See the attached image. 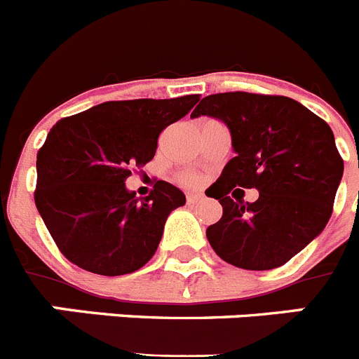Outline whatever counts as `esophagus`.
Returning <instances> with one entry per match:
<instances>
[{
	"label": "esophagus",
	"instance_id": "obj_1",
	"mask_svg": "<svg viewBox=\"0 0 359 359\" xmlns=\"http://www.w3.org/2000/svg\"><path fill=\"white\" fill-rule=\"evenodd\" d=\"M199 199H201V196L199 194H187V203H189V205H194V203H198Z\"/></svg>",
	"mask_w": 359,
	"mask_h": 359
}]
</instances>
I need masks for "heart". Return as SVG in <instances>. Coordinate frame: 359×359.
Wrapping results in <instances>:
<instances>
[{
    "mask_svg": "<svg viewBox=\"0 0 359 359\" xmlns=\"http://www.w3.org/2000/svg\"><path fill=\"white\" fill-rule=\"evenodd\" d=\"M180 182L187 187H199L201 185L203 180H201V176L196 172H183L182 176H180Z\"/></svg>",
    "mask_w": 359,
    "mask_h": 359,
    "instance_id": "obj_1",
    "label": "heart"
}]
</instances>
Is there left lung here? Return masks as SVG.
Wrapping results in <instances>:
<instances>
[{
  "label": "left lung",
  "mask_w": 359,
  "mask_h": 359,
  "mask_svg": "<svg viewBox=\"0 0 359 359\" xmlns=\"http://www.w3.org/2000/svg\"><path fill=\"white\" fill-rule=\"evenodd\" d=\"M201 115L226 123L236 151L208 189L223 205V217L207 228L208 243L237 268L286 264L332 214L344 160L331 128L293 98L244 91L208 95L190 116ZM236 186L257 188L259 199L231 200Z\"/></svg>",
  "instance_id": "left-lung-1"
}]
</instances>
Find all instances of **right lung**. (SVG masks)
I'll list each match as a JSON object with an SVG mask.
<instances>
[{
	"mask_svg": "<svg viewBox=\"0 0 359 359\" xmlns=\"http://www.w3.org/2000/svg\"><path fill=\"white\" fill-rule=\"evenodd\" d=\"M199 95L104 102L66 116L37 152L36 207L57 248L79 268L106 277L151 261L170 212L185 194L156 182L144 199L126 189L133 167L154 158L158 136Z\"/></svg>",
	"mask_w": 359,
	"mask_h": 359,
	"instance_id": "right-lung-1",
	"label": "right lung"
}]
</instances>
